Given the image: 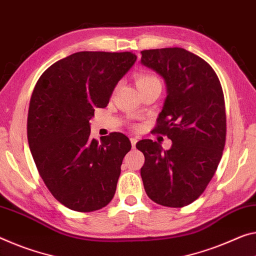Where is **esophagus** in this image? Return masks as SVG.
Returning a JSON list of instances; mask_svg holds the SVG:
<instances>
[{
    "label": "esophagus",
    "instance_id": "obj_1",
    "mask_svg": "<svg viewBox=\"0 0 256 256\" xmlns=\"http://www.w3.org/2000/svg\"><path fill=\"white\" fill-rule=\"evenodd\" d=\"M130 143H132V148H136V143H137V138H136V137H132V138H130Z\"/></svg>",
    "mask_w": 256,
    "mask_h": 256
}]
</instances>
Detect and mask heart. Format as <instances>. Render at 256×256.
Instances as JSON below:
<instances>
[{
	"label": "heart",
	"instance_id": "b5f03b06",
	"mask_svg": "<svg viewBox=\"0 0 256 256\" xmlns=\"http://www.w3.org/2000/svg\"><path fill=\"white\" fill-rule=\"evenodd\" d=\"M156 82H160V81L154 76H151V74L140 73V74H137V76H136L137 88L145 87V86L151 84H156Z\"/></svg>",
	"mask_w": 256,
	"mask_h": 256
}]
</instances>
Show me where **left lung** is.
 Returning <instances> with one entry per match:
<instances>
[{
    "instance_id": "obj_1",
    "label": "left lung",
    "mask_w": 256,
    "mask_h": 256,
    "mask_svg": "<svg viewBox=\"0 0 256 256\" xmlns=\"http://www.w3.org/2000/svg\"><path fill=\"white\" fill-rule=\"evenodd\" d=\"M140 54V64L166 84L167 97L153 132L172 142L166 151L151 140L136 144L145 156L144 188L159 205L184 207L205 191L222 158L226 134L222 87L210 64L186 49Z\"/></svg>"
}]
</instances>
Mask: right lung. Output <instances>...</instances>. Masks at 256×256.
Masks as SVG:
<instances>
[{
  "label": "right lung",
  "instance_id": "add662e5",
  "mask_svg": "<svg viewBox=\"0 0 256 256\" xmlns=\"http://www.w3.org/2000/svg\"><path fill=\"white\" fill-rule=\"evenodd\" d=\"M136 58L81 51L51 65L35 84L27 118L30 150L51 194L70 210H100L114 196L130 140L121 132L90 138L89 120L95 108L108 106Z\"/></svg>",
  "mask_w": 256,
  "mask_h": 256
}]
</instances>
